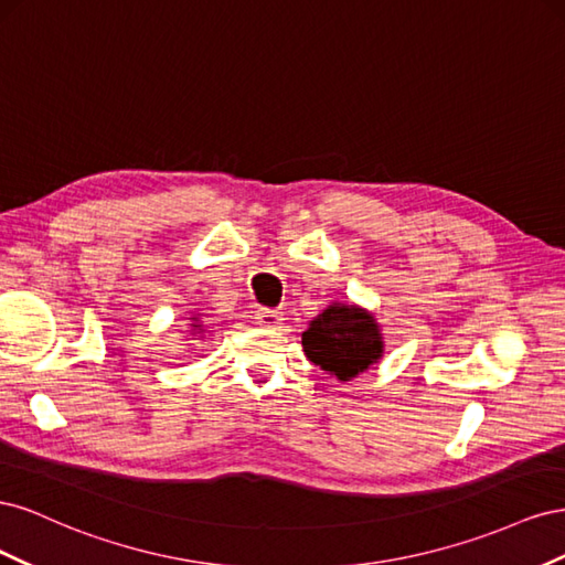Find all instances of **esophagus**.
Wrapping results in <instances>:
<instances>
[{
	"label": "esophagus",
	"instance_id": "esophagus-1",
	"mask_svg": "<svg viewBox=\"0 0 565 565\" xmlns=\"http://www.w3.org/2000/svg\"><path fill=\"white\" fill-rule=\"evenodd\" d=\"M254 318H256V322L264 324V328H278L280 320H282V313L273 311V309H259Z\"/></svg>",
	"mask_w": 565,
	"mask_h": 565
}]
</instances>
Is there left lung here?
Listing matches in <instances>:
<instances>
[{"instance_id":"left-lung-1","label":"left lung","mask_w":565,"mask_h":565,"mask_svg":"<svg viewBox=\"0 0 565 565\" xmlns=\"http://www.w3.org/2000/svg\"><path fill=\"white\" fill-rule=\"evenodd\" d=\"M301 344L311 363L337 374L341 382L367 370L382 355L377 322L361 309L339 303L311 320V328L301 334Z\"/></svg>"}]
</instances>
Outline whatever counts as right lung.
<instances>
[{"mask_svg": "<svg viewBox=\"0 0 565 565\" xmlns=\"http://www.w3.org/2000/svg\"><path fill=\"white\" fill-rule=\"evenodd\" d=\"M193 328H195V330H200V324H193Z\"/></svg>", "mask_w": 565, "mask_h": 565, "instance_id": "right-lung-1", "label": "right lung"}]
</instances>
